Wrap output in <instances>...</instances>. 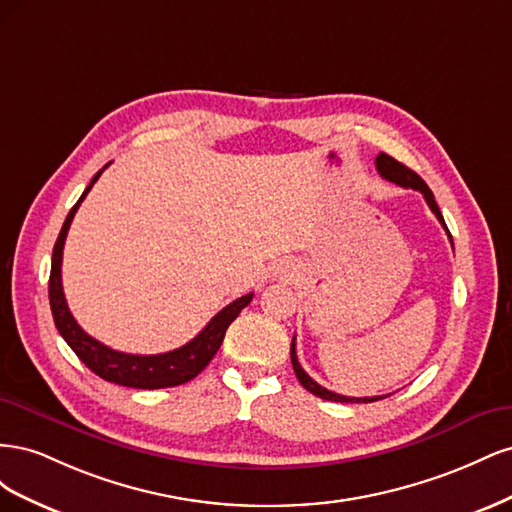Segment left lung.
<instances>
[{"label":"left lung","mask_w":512,"mask_h":512,"mask_svg":"<svg viewBox=\"0 0 512 512\" xmlns=\"http://www.w3.org/2000/svg\"><path fill=\"white\" fill-rule=\"evenodd\" d=\"M376 168H378V173H380L386 181H393V183L401 185V188H412V190L421 192V194L425 196V200H427L429 209H431L433 213H436V218L440 220V224H442L444 230L448 232V228H446V224H444V218H442V213H440V209H438L436 198H433V192L427 188V183L414 173V170H410L406 164L397 162L395 158L386 156V153H380V156L376 158ZM448 239H451V232H448ZM451 243H453V239H451ZM290 361H292L294 374H297L299 382L303 384V389H307L309 393H314V395L320 397V399L339 401V404H369V401H378V399H384V397H386V395H378V397H346V395H337V393H333V391H329V389H324V386H320L318 382H314L312 378H309V376L305 374V371H303V367L299 365V359H297V344H294V337H292V344H290Z\"/></svg>","instance_id":"8db88e82"}]
</instances>
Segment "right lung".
Listing matches in <instances>:
<instances>
[{"mask_svg":"<svg viewBox=\"0 0 512 512\" xmlns=\"http://www.w3.org/2000/svg\"><path fill=\"white\" fill-rule=\"evenodd\" d=\"M102 170L100 173H96L94 179H91L87 190L79 198V203L70 209L68 218H66L64 226H61V232H59V237L53 247L51 277H49V301H51L55 327H57L59 335L66 339V344L76 352V356H79V359L91 371H94L96 376H100L106 382L130 386V389H166V386H179V384L190 382L209 365L215 352L220 350L230 322L241 314L243 307L250 305L254 294L250 292V294H245V297L232 301L230 305H226L222 309V312H218L211 318V322L192 339V342H188L177 350L164 352V354L117 352L113 348L100 344L98 339H94L91 335H87L79 327V324H76L74 316L70 314L66 297H64V288H61V256H64V243H66V235H68V228L72 224L74 213L83 203L87 192L94 188V183L102 175Z\"/></svg>","mask_w":512,"mask_h":512,"instance_id":"add662e5","label":"right lung"}]
</instances>
